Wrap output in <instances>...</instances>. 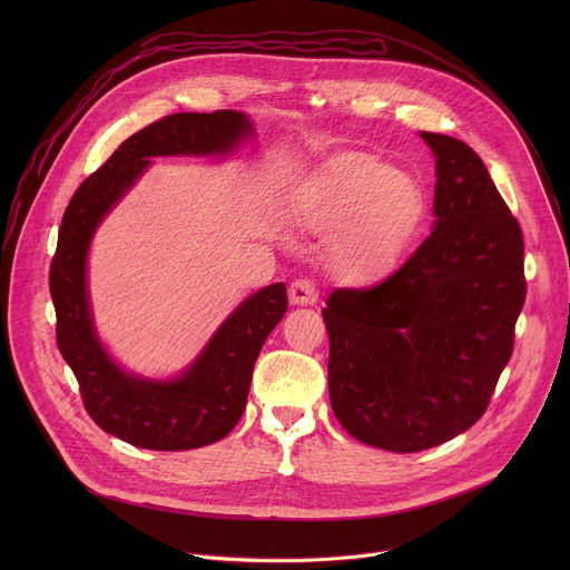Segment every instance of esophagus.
I'll return each instance as SVG.
<instances>
[{
    "label": "esophagus",
    "mask_w": 570,
    "mask_h": 570,
    "mask_svg": "<svg viewBox=\"0 0 570 570\" xmlns=\"http://www.w3.org/2000/svg\"><path fill=\"white\" fill-rule=\"evenodd\" d=\"M288 299H291V304H315L317 302L315 282H311L306 277L295 279L288 288Z\"/></svg>",
    "instance_id": "1"
}]
</instances>
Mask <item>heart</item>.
<instances>
[{
	"instance_id": "1",
	"label": "heart",
	"mask_w": 570,
	"mask_h": 570,
	"mask_svg": "<svg viewBox=\"0 0 570 570\" xmlns=\"http://www.w3.org/2000/svg\"><path fill=\"white\" fill-rule=\"evenodd\" d=\"M424 207L420 187L392 165L374 157L347 159L315 183L295 207V218L311 229L351 223L334 248L336 271L365 282L385 271Z\"/></svg>"
}]
</instances>
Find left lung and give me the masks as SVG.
Here are the masks:
<instances>
[{"label":"left lung","mask_w":570,"mask_h":570,"mask_svg":"<svg viewBox=\"0 0 570 570\" xmlns=\"http://www.w3.org/2000/svg\"><path fill=\"white\" fill-rule=\"evenodd\" d=\"M438 161L435 227L392 275L322 308L330 399L363 444L415 453L471 429L514 350L523 234L478 153L422 132Z\"/></svg>","instance_id":"obj_1"}]
</instances>
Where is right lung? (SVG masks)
Segmentation results:
<instances>
[{"label": "right lung", "mask_w": 570, "mask_h": 570, "mask_svg": "<svg viewBox=\"0 0 570 570\" xmlns=\"http://www.w3.org/2000/svg\"><path fill=\"white\" fill-rule=\"evenodd\" d=\"M253 130L236 110L176 112L130 135L71 196L49 266L56 343L71 367L88 415L106 433L141 449L187 451L223 440L246 409L255 361L288 308L286 286L273 284L243 302L178 381L153 383L124 374L99 345L88 291L90 238L108 209L150 165L153 155L225 153Z\"/></svg>", "instance_id": "obj_1"}]
</instances>
